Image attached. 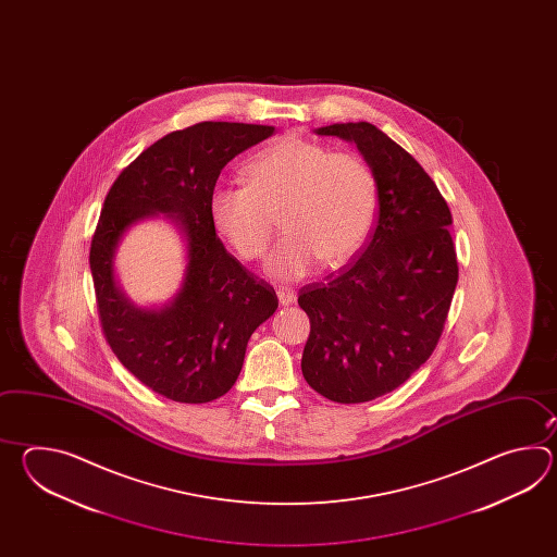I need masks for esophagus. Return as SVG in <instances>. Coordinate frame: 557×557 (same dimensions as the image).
<instances>
[{
  "instance_id": "1",
  "label": "esophagus",
  "mask_w": 557,
  "mask_h": 557,
  "mask_svg": "<svg viewBox=\"0 0 557 557\" xmlns=\"http://www.w3.org/2000/svg\"><path fill=\"white\" fill-rule=\"evenodd\" d=\"M276 296H278V302H281L283 307H288V305L296 302V293L293 290V288L278 286V288H276Z\"/></svg>"
}]
</instances>
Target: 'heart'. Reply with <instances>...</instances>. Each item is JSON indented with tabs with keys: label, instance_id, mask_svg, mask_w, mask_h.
Returning a JSON list of instances; mask_svg holds the SVG:
<instances>
[{
	"label": "heart",
	"instance_id": "b5f03b06",
	"mask_svg": "<svg viewBox=\"0 0 557 557\" xmlns=\"http://www.w3.org/2000/svg\"><path fill=\"white\" fill-rule=\"evenodd\" d=\"M245 177L247 185L213 190L211 219L243 261H257L278 216L286 235L267 264L278 278H300L319 261L343 267L372 233L379 178L358 153L288 135L252 154Z\"/></svg>",
	"mask_w": 557,
	"mask_h": 557
}]
</instances>
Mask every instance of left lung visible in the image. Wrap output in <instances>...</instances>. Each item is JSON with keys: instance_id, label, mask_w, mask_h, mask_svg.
<instances>
[{"instance_id": "obj_1", "label": "left lung", "mask_w": 557, "mask_h": 557, "mask_svg": "<svg viewBox=\"0 0 557 557\" xmlns=\"http://www.w3.org/2000/svg\"><path fill=\"white\" fill-rule=\"evenodd\" d=\"M355 141L379 178V216L364 249L298 305L310 319L302 376L332 403L398 388L438 344L458 283L451 213L412 154L367 121L317 129Z\"/></svg>"}]
</instances>
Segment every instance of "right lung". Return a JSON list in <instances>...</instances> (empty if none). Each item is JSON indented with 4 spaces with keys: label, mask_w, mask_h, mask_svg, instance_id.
I'll return each mask as SVG.
<instances>
[{
    "label": "right lung",
    "mask_w": 557,
    "mask_h": 557,
    "mask_svg": "<svg viewBox=\"0 0 557 557\" xmlns=\"http://www.w3.org/2000/svg\"><path fill=\"white\" fill-rule=\"evenodd\" d=\"M273 133L226 121L173 131L125 166L107 193L89 249L101 331L121 364L169 400L211 403L231 391L250 334L278 307L273 286L226 252L209 211L223 166ZM157 212L178 213L190 267L169 308L139 311L117 293L110 261L122 231Z\"/></svg>",
    "instance_id": "obj_1"
}]
</instances>
